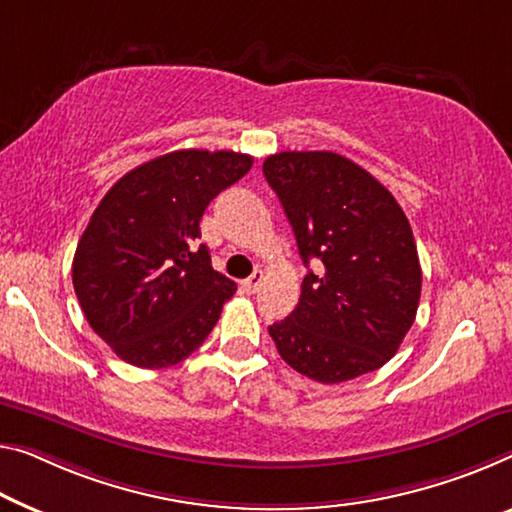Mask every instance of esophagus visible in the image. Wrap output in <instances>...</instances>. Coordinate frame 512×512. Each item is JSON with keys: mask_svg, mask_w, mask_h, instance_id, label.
Instances as JSON below:
<instances>
[{"mask_svg": "<svg viewBox=\"0 0 512 512\" xmlns=\"http://www.w3.org/2000/svg\"><path fill=\"white\" fill-rule=\"evenodd\" d=\"M263 281H265L263 270H254V274H251L249 279L242 281V288H245L249 295H254V293H258V288L263 286Z\"/></svg>", "mask_w": 512, "mask_h": 512, "instance_id": "34e87169", "label": "esophagus"}]
</instances>
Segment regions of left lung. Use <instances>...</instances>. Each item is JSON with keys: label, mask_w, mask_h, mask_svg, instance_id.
Instances as JSON below:
<instances>
[{"label": "left lung", "mask_w": 512, "mask_h": 512, "mask_svg": "<svg viewBox=\"0 0 512 512\" xmlns=\"http://www.w3.org/2000/svg\"><path fill=\"white\" fill-rule=\"evenodd\" d=\"M293 226L302 295L270 336L290 368L322 384L377 371L410 332L421 265L403 208L380 180L332 151H283L263 162Z\"/></svg>", "instance_id": "obj_1"}]
</instances>
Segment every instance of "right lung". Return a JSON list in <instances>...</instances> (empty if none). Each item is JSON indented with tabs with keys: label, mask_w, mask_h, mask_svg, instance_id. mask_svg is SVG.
I'll return each mask as SVG.
<instances>
[{
	"label": "right lung",
	"mask_w": 512,
	"mask_h": 512,
	"mask_svg": "<svg viewBox=\"0 0 512 512\" xmlns=\"http://www.w3.org/2000/svg\"><path fill=\"white\" fill-rule=\"evenodd\" d=\"M254 157L174 151L144 162L109 190L82 233L73 286L86 320L137 368H167L206 341L235 293L212 270L199 222Z\"/></svg>",
	"instance_id": "right-lung-1"
}]
</instances>
